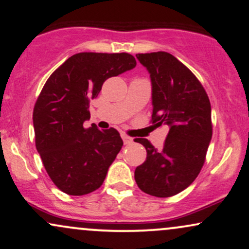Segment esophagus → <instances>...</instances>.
Masks as SVG:
<instances>
[{
  "mask_svg": "<svg viewBox=\"0 0 249 249\" xmlns=\"http://www.w3.org/2000/svg\"><path fill=\"white\" fill-rule=\"evenodd\" d=\"M122 138H123V141H124L125 144H131L133 143V139H132L131 137H128L126 134H122Z\"/></svg>",
  "mask_w": 249,
  "mask_h": 249,
  "instance_id": "1",
  "label": "esophagus"
}]
</instances>
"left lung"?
Wrapping results in <instances>:
<instances>
[{
  "label": "left lung",
  "mask_w": 249,
  "mask_h": 249,
  "mask_svg": "<svg viewBox=\"0 0 249 249\" xmlns=\"http://www.w3.org/2000/svg\"><path fill=\"white\" fill-rule=\"evenodd\" d=\"M152 81V121L169 126L164 146L157 150L147 139H135L147 157L134 179L144 193L169 197L187 188L202 169L213 135L212 107L197 78L165 52L138 54Z\"/></svg>",
  "instance_id": "1"
}]
</instances>
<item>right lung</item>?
<instances>
[{
  "label": "right lung",
  "instance_id": "obj_1",
  "mask_svg": "<svg viewBox=\"0 0 249 249\" xmlns=\"http://www.w3.org/2000/svg\"><path fill=\"white\" fill-rule=\"evenodd\" d=\"M135 65L127 53H79L46 81L33 110L36 147L47 174L64 193L88 194L105 181L123 140L115 128H85L84 122L103 83Z\"/></svg>",
  "mask_w": 249,
  "mask_h": 249
}]
</instances>
